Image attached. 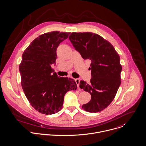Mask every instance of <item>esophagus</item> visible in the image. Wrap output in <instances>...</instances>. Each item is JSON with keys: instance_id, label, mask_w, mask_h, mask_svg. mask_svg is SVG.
Masks as SVG:
<instances>
[{"instance_id": "34e87169", "label": "esophagus", "mask_w": 146, "mask_h": 146, "mask_svg": "<svg viewBox=\"0 0 146 146\" xmlns=\"http://www.w3.org/2000/svg\"><path fill=\"white\" fill-rule=\"evenodd\" d=\"M75 81L76 82V84L78 86V88H79V86H80V80L79 78H77V79H75Z\"/></svg>"}]
</instances>
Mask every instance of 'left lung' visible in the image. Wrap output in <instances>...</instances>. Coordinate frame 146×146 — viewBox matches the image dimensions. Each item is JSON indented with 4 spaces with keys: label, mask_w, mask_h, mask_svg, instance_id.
Segmentation results:
<instances>
[{
    "label": "left lung",
    "mask_w": 146,
    "mask_h": 146,
    "mask_svg": "<svg viewBox=\"0 0 146 146\" xmlns=\"http://www.w3.org/2000/svg\"><path fill=\"white\" fill-rule=\"evenodd\" d=\"M69 39L82 58L91 61L90 82L81 80L80 83V88L88 92L91 98L82 107L88 112H100L113 101L121 84L119 55L108 41L97 34L72 33Z\"/></svg>",
    "instance_id": "8db88e82"
}]
</instances>
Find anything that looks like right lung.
<instances>
[{
    "label": "right lung",
    "instance_id": "obj_1",
    "mask_svg": "<svg viewBox=\"0 0 146 146\" xmlns=\"http://www.w3.org/2000/svg\"><path fill=\"white\" fill-rule=\"evenodd\" d=\"M70 33L54 31L39 35L24 51L19 66L21 83L30 105L44 115L55 114L63 105L65 94L76 90L75 81L60 77L51 68L58 45Z\"/></svg>",
    "mask_w": 146,
    "mask_h": 146
}]
</instances>
